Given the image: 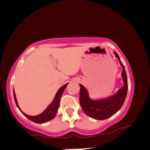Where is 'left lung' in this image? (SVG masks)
Masks as SVG:
<instances>
[{"mask_svg": "<svg viewBox=\"0 0 150 150\" xmlns=\"http://www.w3.org/2000/svg\"><path fill=\"white\" fill-rule=\"evenodd\" d=\"M115 56L118 58L122 67V77L124 85L115 95L105 99L92 100L88 96L87 90L82 85H80V105L87 116L96 120H105L120 110L126 99L128 91V80L125 68L122 63L118 54L115 52Z\"/></svg>", "mask_w": 150, "mask_h": 150, "instance_id": "left-lung-1", "label": "left lung"}]
</instances>
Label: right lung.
Here are the masks:
<instances>
[{"label": "right lung", "instance_id": "right-lung-1", "mask_svg": "<svg viewBox=\"0 0 150 150\" xmlns=\"http://www.w3.org/2000/svg\"><path fill=\"white\" fill-rule=\"evenodd\" d=\"M67 84L68 83L65 84V85H63V87H61L58 90V91L56 93V95H55L54 99L52 101V103L47 106V108L45 109V110L42 113H41L39 115L34 116H29V115H26V114L24 113L23 112L20 110L19 106H18V105L16 98V95H15L14 91L13 90L14 98L15 103H16L17 107L18 108L20 112H21L23 114V115L26 116V117L28 118L29 120H30L32 122H34L38 123V124H42V123L47 122L52 120V119H54L55 115H56V114L57 112V110H58V108H59L61 96H62V95L63 91H64L65 88L67 87Z\"/></svg>", "mask_w": 150, "mask_h": 150}]
</instances>
